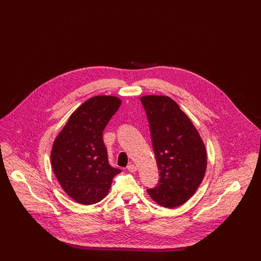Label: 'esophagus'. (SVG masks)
Instances as JSON below:
<instances>
[{
	"mask_svg": "<svg viewBox=\"0 0 261 261\" xmlns=\"http://www.w3.org/2000/svg\"><path fill=\"white\" fill-rule=\"evenodd\" d=\"M127 169H128L130 172H135V171H137V166L135 164L131 163V164H129V165L127 166Z\"/></svg>",
	"mask_w": 261,
	"mask_h": 261,
	"instance_id": "34e87169",
	"label": "esophagus"
}]
</instances>
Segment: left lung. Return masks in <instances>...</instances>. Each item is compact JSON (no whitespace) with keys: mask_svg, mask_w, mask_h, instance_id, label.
<instances>
[{"mask_svg":"<svg viewBox=\"0 0 261 261\" xmlns=\"http://www.w3.org/2000/svg\"><path fill=\"white\" fill-rule=\"evenodd\" d=\"M160 183L148 194L158 204L173 208L198 190L206 170L207 154L199 131L178 103L167 96H144Z\"/></svg>","mask_w":261,"mask_h":261,"instance_id":"obj_1","label":"left lung"}]
</instances>
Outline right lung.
<instances>
[{"mask_svg": "<svg viewBox=\"0 0 261 261\" xmlns=\"http://www.w3.org/2000/svg\"><path fill=\"white\" fill-rule=\"evenodd\" d=\"M121 99L96 96L83 102L56 138L50 162L63 191L80 204H94L103 199L115 175L108 159L102 132Z\"/></svg>", "mask_w": 261, "mask_h": 261, "instance_id": "add662e5", "label": "right lung"}]
</instances>
